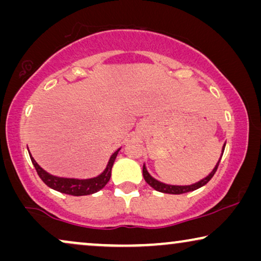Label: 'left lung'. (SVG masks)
Returning <instances> with one entry per match:
<instances>
[{"label":"left lung","mask_w":261,"mask_h":261,"mask_svg":"<svg viewBox=\"0 0 261 261\" xmlns=\"http://www.w3.org/2000/svg\"><path fill=\"white\" fill-rule=\"evenodd\" d=\"M224 146H226V145H224ZM224 146H223L222 152L224 151ZM222 154H223V153H222ZM220 160H219V162H217L215 169H214L212 172H210L209 176H206L204 179L199 180L198 183H195V184H192V185H167V184H164V183H162V181L154 179V178H153L151 174L148 173V171H147V169H146L145 165H144V167H142V176H144L146 183H147L148 185H151V187L154 189V190H156V191L164 192V194L180 195V194H185V192L194 191V190H196V189L201 188V187H203V185H205L206 183H208V181L213 178L214 174H215L217 167H219Z\"/></svg>","instance_id":"left-lung-1"}]
</instances>
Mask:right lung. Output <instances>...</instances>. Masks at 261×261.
I'll list each match as a JSON object with an SVG mask.
<instances>
[{
	"label": "right lung",
	"instance_id": "obj_1",
	"mask_svg": "<svg viewBox=\"0 0 261 261\" xmlns=\"http://www.w3.org/2000/svg\"><path fill=\"white\" fill-rule=\"evenodd\" d=\"M120 149L114 153V154L110 156L108 165H107L106 170L99 174L98 177L90 178V179H73V178H60L52 176L46 172L45 170H42L40 166L38 165L37 162L33 159V156L31 155V160L33 163V165L37 170L39 177L41 178V180L49 187L53 190H57L59 192H63V194L72 195V196H85L95 194L106 187V184L108 183L110 179V176H112V167L114 165V162H115L117 153H119Z\"/></svg>",
	"mask_w": 261,
	"mask_h": 261
}]
</instances>
